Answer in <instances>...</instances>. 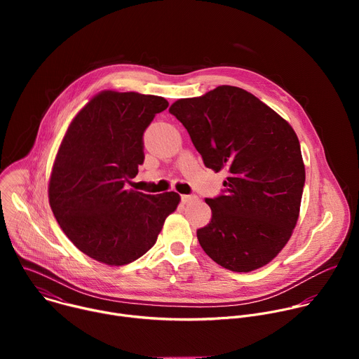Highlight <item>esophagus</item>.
Returning a JSON list of instances; mask_svg holds the SVG:
<instances>
[{
    "mask_svg": "<svg viewBox=\"0 0 359 359\" xmlns=\"http://www.w3.org/2000/svg\"><path fill=\"white\" fill-rule=\"evenodd\" d=\"M194 200H197V196H194V194H190V196H182V201L184 203V204H189V203H191V201H194Z\"/></svg>",
    "mask_w": 359,
    "mask_h": 359,
    "instance_id": "1",
    "label": "esophagus"
}]
</instances>
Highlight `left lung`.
Returning <instances> with one entry per match:
<instances>
[{"label": "left lung", "mask_w": 359, "mask_h": 359, "mask_svg": "<svg viewBox=\"0 0 359 359\" xmlns=\"http://www.w3.org/2000/svg\"><path fill=\"white\" fill-rule=\"evenodd\" d=\"M206 168L224 170L226 194L206 198L212 220L197 230L219 266L248 273L288 243L299 216L305 168L291 125L252 93L222 85L169 108Z\"/></svg>", "instance_id": "8db88e82"}]
</instances>
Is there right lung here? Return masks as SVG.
I'll return each mask as SVG.
<instances>
[{"mask_svg":"<svg viewBox=\"0 0 359 359\" xmlns=\"http://www.w3.org/2000/svg\"><path fill=\"white\" fill-rule=\"evenodd\" d=\"M169 102L162 96L102 90L75 115L49 176V206L88 257L129 264L155 245L180 203L175 191L125 189L143 163V132Z\"/></svg>","mask_w":359,"mask_h":359,"instance_id":"1","label":"right lung"}]
</instances>
